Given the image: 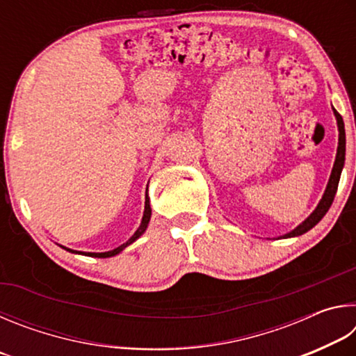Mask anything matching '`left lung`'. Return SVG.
<instances>
[{"mask_svg": "<svg viewBox=\"0 0 356 356\" xmlns=\"http://www.w3.org/2000/svg\"><path fill=\"white\" fill-rule=\"evenodd\" d=\"M333 111H334V116H336L337 130H339V143H337L336 160H334L333 170H331V176L328 179L327 188H325L322 200L318 201L317 207L314 209V212H312L303 222H300L297 227L292 229L291 232H287V234H284V236H281L278 238L298 237V236H301V234L308 232L309 229L314 227L317 222L323 218L325 213H327L328 209L331 207V204H333L336 190H337V184H339L341 172H342V168H344V161H346V130H344V120H342V118L339 116V113H337L334 108H333Z\"/></svg>", "mask_w": 356, "mask_h": 356, "instance_id": "1", "label": "left lung"}]
</instances>
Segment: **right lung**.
Here are the masks:
<instances>
[{
  "label": "right lung",
  "instance_id": "1",
  "mask_svg": "<svg viewBox=\"0 0 356 356\" xmlns=\"http://www.w3.org/2000/svg\"><path fill=\"white\" fill-rule=\"evenodd\" d=\"M150 215H152V209H150V201H149V196H147V190H146V204H144V213H143V220H141V225L140 227L136 229L134 236H131L127 242L122 243L118 248H114L111 251H105V252H84V251H75V250H70V248H65V246L61 245V248H64L65 251L69 252H74V254H83V256H89V257H113L119 254L120 251H124L127 248L129 245H131L134 242H136L138 238H140L144 232H146V229L149 226V221H150Z\"/></svg>",
  "mask_w": 356,
  "mask_h": 356
}]
</instances>
